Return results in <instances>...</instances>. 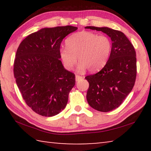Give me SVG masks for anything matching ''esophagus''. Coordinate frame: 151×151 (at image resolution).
I'll use <instances>...</instances> for the list:
<instances>
[{"label":"esophagus","mask_w":151,"mask_h":151,"mask_svg":"<svg viewBox=\"0 0 151 151\" xmlns=\"http://www.w3.org/2000/svg\"><path fill=\"white\" fill-rule=\"evenodd\" d=\"M83 78V77H82L81 76H79V75H76L75 76L76 81H80L81 79H82Z\"/></svg>","instance_id":"1"}]
</instances>
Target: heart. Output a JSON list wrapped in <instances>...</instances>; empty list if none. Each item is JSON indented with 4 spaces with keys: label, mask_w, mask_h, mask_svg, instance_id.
I'll use <instances>...</instances> for the list:
<instances>
[{
    "label": "heart",
    "mask_w": 151,
    "mask_h": 151,
    "mask_svg": "<svg viewBox=\"0 0 151 151\" xmlns=\"http://www.w3.org/2000/svg\"><path fill=\"white\" fill-rule=\"evenodd\" d=\"M112 41L108 37L82 31L70 36L66 40V47L60 49V57L66 69L71 70L76 63L79 71L91 72L100 70L109 60Z\"/></svg>",
    "instance_id": "heart-1"
}]
</instances>
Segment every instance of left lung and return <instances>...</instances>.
<instances>
[{
	"mask_svg": "<svg viewBox=\"0 0 151 151\" xmlns=\"http://www.w3.org/2000/svg\"><path fill=\"white\" fill-rule=\"evenodd\" d=\"M105 33L112 40L108 61L94 75L86 76L89 83L86 99L92 108L109 112L121 105L134 85L137 58L133 45L123 32L108 27H86Z\"/></svg>",
	"mask_w": 151,
	"mask_h": 151,
	"instance_id": "8db88e82",
	"label": "left lung"
}]
</instances>
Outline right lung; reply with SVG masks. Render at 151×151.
I'll return each mask as SVG.
<instances>
[{"mask_svg":"<svg viewBox=\"0 0 151 151\" xmlns=\"http://www.w3.org/2000/svg\"><path fill=\"white\" fill-rule=\"evenodd\" d=\"M77 29L43 28L25 38L18 48L14 63L17 85L25 103L40 115H57L66 106L75 75L64 68L60 47L64 38Z\"/></svg>","mask_w":151,"mask_h":151,"instance_id":"right-lung-1","label":"right lung"}]
</instances>
